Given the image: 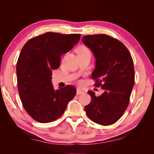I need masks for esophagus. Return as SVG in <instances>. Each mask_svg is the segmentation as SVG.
<instances>
[{
	"label": "esophagus",
	"instance_id": "34e87169",
	"mask_svg": "<svg viewBox=\"0 0 154 154\" xmlns=\"http://www.w3.org/2000/svg\"><path fill=\"white\" fill-rule=\"evenodd\" d=\"M84 92L80 90V89H77V92H76V94L77 95H80V94H83Z\"/></svg>",
	"mask_w": 154,
	"mask_h": 154
}]
</instances>
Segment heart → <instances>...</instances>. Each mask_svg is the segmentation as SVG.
Wrapping results in <instances>:
<instances>
[{
	"label": "heart",
	"instance_id": "obj_1",
	"mask_svg": "<svg viewBox=\"0 0 154 154\" xmlns=\"http://www.w3.org/2000/svg\"><path fill=\"white\" fill-rule=\"evenodd\" d=\"M77 53H88L90 52L89 49H88L87 47H86L85 45H81L80 47H78L77 49Z\"/></svg>",
	"mask_w": 154,
	"mask_h": 154
}]
</instances>
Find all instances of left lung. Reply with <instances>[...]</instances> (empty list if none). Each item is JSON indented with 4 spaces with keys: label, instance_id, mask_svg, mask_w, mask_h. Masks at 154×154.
<instances>
[{
    "label": "left lung",
    "instance_id": "1",
    "mask_svg": "<svg viewBox=\"0 0 154 154\" xmlns=\"http://www.w3.org/2000/svg\"><path fill=\"white\" fill-rule=\"evenodd\" d=\"M82 42L96 59L91 74L96 82L94 85L105 90L100 96L92 91L88 92L91 101L85 106L86 114L96 123L112 125L123 115L129 104L135 83L132 56L122 42L105 34L87 35Z\"/></svg>",
    "mask_w": 154,
    "mask_h": 154
}]
</instances>
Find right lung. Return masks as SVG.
I'll return each instance as SVG.
<instances>
[{
    "label": "right lung",
    "mask_w": 154,
    "mask_h": 154,
    "mask_svg": "<svg viewBox=\"0 0 154 154\" xmlns=\"http://www.w3.org/2000/svg\"><path fill=\"white\" fill-rule=\"evenodd\" d=\"M80 36L47 32L23 46L17 63L18 91L23 107L36 122L46 123L58 119L75 96L74 86L55 91L51 80L53 70L60 66L61 55L69 52Z\"/></svg>",
    "instance_id": "obj_1"
}]
</instances>
